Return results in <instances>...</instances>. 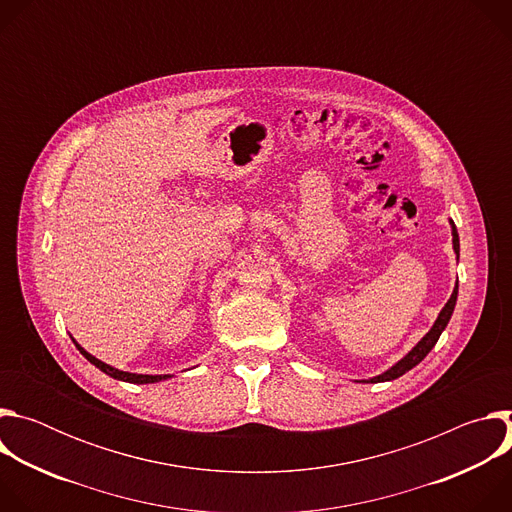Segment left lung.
<instances>
[{
    "label": "left lung",
    "instance_id": "left-lung-1",
    "mask_svg": "<svg viewBox=\"0 0 512 512\" xmlns=\"http://www.w3.org/2000/svg\"><path fill=\"white\" fill-rule=\"evenodd\" d=\"M450 227H452V247H454V253H456V259H460V237H458V229L454 225V221H450ZM456 302H458V281H456V287L452 291L450 300L446 302V306L442 308V312L437 314L433 326L429 328V332L401 358L397 360L393 367H389L385 373L377 375V377H371V379H362V383H385V381H393V379H399L401 375H405L407 371H411L413 367H417V364L429 354V350L435 346V342L440 340L442 332L446 330L452 314H454V308H456Z\"/></svg>",
    "mask_w": 512,
    "mask_h": 512
}]
</instances>
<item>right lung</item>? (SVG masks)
Instances as JSON below:
<instances>
[{
	"label": "right lung",
	"instance_id": "add662e5",
	"mask_svg": "<svg viewBox=\"0 0 512 512\" xmlns=\"http://www.w3.org/2000/svg\"><path fill=\"white\" fill-rule=\"evenodd\" d=\"M72 342L77 344V348L81 350V354L91 362V364H95V367L99 369V371H103L105 375H109V377H113V379H117V381H123V383H133V385H148V383H160V381H166V379H172L174 375H137V373H127V371H119V369H115V367H111V364H107V362H103V360H99L97 356H93L91 352H87L75 338H72Z\"/></svg>",
	"mask_w": 512,
	"mask_h": 512
}]
</instances>
